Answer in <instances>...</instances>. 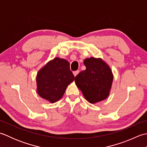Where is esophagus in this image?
<instances>
[{
	"label": "esophagus",
	"mask_w": 147,
	"mask_h": 147,
	"mask_svg": "<svg viewBox=\"0 0 147 147\" xmlns=\"http://www.w3.org/2000/svg\"><path fill=\"white\" fill-rule=\"evenodd\" d=\"M79 73V71H74L73 72V74H74V76H76L77 75H78V74Z\"/></svg>",
	"instance_id": "esophagus-1"
}]
</instances>
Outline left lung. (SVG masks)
<instances>
[{
	"label": "left lung",
	"instance_id": "8db88e82",
	"mask_svg": "<svg viewBox=\"0 0 147 147\" xmlns=\"http://www.w3.org/2000/svg\"><path fill=\"white\" fill-rule=\"evenodd\" d=\"M86 69L75 77L74 82L87 101L95 104L104 100L110 94L114 75L110 66L101 58L84 60Z\"/></svg>",
	"mask_w": 147,
	"mask_h": 147
}]
</instances>
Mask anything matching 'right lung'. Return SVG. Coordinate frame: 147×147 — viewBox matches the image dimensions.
I'll list each match as a JSON object with an SVG mask.
<instances>
[{
  "mask_svg": "<svg viewBox=\"0 0 147 147\" xmlns=\"http://www.w3.org/2000/svg\"><path fill=\"white\" fill-rule=\"evenodd\" d=\"M69 66L65 59L55 57L40 69L36 78L39 96L52 104L59 100L74 80Z\"/></svg>",
  "mask_w": 147,
  "mask_h": 147,
  "instance_id": "right-lung-1",
  "label": "right lung"
}]
</instances>
